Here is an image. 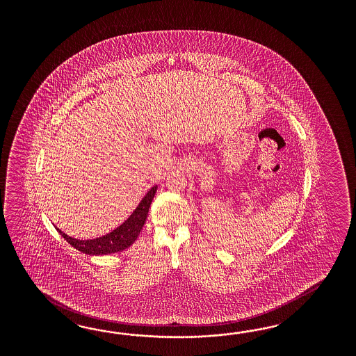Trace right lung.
<instances>
[{"label":"right lung","instance_id":"add662e5","mask_svg":"<svg viewBox=\"0 0 356 356\" xmlns=\"http://www.w3.org/2000/svg\"><path fill=\"white\" fill-rule=\"evenodd\" d=\"M156 189H158V185H154L140 200V204L134 209V211L130 214L129 218L125 222H122L119 227H116L113 231L108 232L103 236L82 240V238H74L66 235L57 227L56 229L72 247H74L82 253L91 254V256H104V254L118 253L124 249L129 248L130 245L137 240L140 229L146 222L149 209H150L152 198L156 193Z\"/></svg>","mask_w":356,"mask_h":356}]
</instances>
